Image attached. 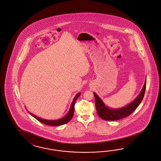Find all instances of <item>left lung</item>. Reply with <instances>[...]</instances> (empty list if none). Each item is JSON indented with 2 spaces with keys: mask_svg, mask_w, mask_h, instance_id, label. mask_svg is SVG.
Returning <instances> with one entry per match:
<instances>
[{
  "mask_svg": "<svg viewBox=\"0 0 161 161\" xmlns=\"http://www.w3.org/2000/svg\"><path fill=\"white\" fill-rule=\"evenodd\" d=\"M147 85V77L141 91L133 101L127 105L120 108H111L106 105L105 103L95 92L93 93L95 99L97 113L102 119L105 120H117L127 117L132 114L140 105L144 97Z\"/></svg>",
  "mask_w": 161,
  "mask_h": 161,
  "instance_id": "obj_1",
  "label": "left lung"
}]
</instances>
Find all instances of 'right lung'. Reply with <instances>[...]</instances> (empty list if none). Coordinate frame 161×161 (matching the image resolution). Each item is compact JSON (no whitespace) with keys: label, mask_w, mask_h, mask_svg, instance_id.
I'll return each instance as SVG.
<instances>
[{"label":"right lung","mask_w":161,"mask_h":161,"mask_svg":"<svg viewBox=\"0 0 161 161\" xmlns=\"http://www.w3.org/2000/svg\"><path fill=\"white\" fill-rule=\"evenodd\" d=\"M80 92H79L75 95V97H74L73 101H72V103H71V105H70L69 111L67 113V114L65 115L64 116L63 118H60V119H58L47 120L43 119V118H41L40 117H38V116H37L36 115H35L34 114H32V113H31L30 112H29L27 110V109L26 108H26V109L27 110L28 112L30 114V115H32L33 118H35V119H36L37 120H39V122H41L42 123H43L44 124L47 125H50V126H60V125L67 124L72 118L74 114V105H75V102L77 100V99L79 97H80Z\"/></svg>","instance_id":"right-lung-1"}]
</instances>
